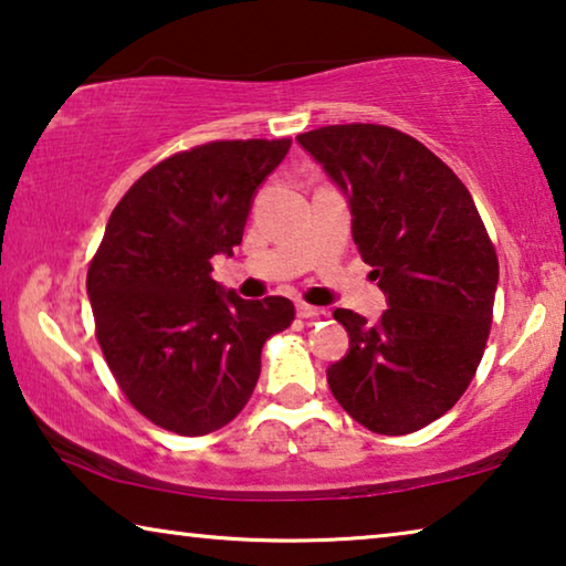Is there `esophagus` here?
<instances>
[{"instance_id":"1","label":"esophagus","mask_w":566,"mask_h":566,"mask_svg":"<svg viewBox=\"0 0 566 566\" xmlns=\"http://www.w3.org/2000/svg\"><path fill=\"white\" fill-rule=\"evenodd\" d=\"M325 315V310H319V307H312V305H305V302H300L297 305V317H302V319H312V317H323Z\"/></svg>"}]
</instances>
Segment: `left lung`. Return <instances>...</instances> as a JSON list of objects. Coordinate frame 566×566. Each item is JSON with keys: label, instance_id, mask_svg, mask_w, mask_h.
<instances>
[{"label": "left lung", "instance_id": "obj_1", "mask_svg": "<svg viewBox=\"0 0 566 566\" xmlns=\"http://www.w3.org/2000/svg\"><path fill=\"white\" fill-rule=\"evenodd\" d=\"M297 142L348 198L353 241L389 302L376 323L333 312L350 350L327 384L370 432H417L458 403L485 353L499 286L491 235L460 177L409 134L333 124Z\"/></svg>", "mask_w": 566, "mask_h": 566}]
</instances>
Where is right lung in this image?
<instances>
[{
  "label": "right lung",
  "instance_id": "right-lung-1",
  "mask_svg": "<svg viewBox=\"0 0 566 566\" xmlns=\"http://www.w3.org/2000/svg\"><path fill=\"white\" fill-rule=\"evenodd\" d=\"M292 139H221L177 151L126 190L88 264L96 340L126 399L167 432L202 437L239 417L261 348L292 325L286 297L216 284L251 200Z\"/></svg>",
  "mask_w": 566,
  "mask_h": 566
}]
</instances>
